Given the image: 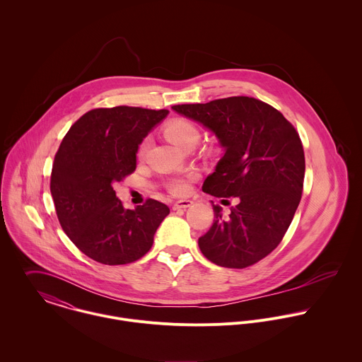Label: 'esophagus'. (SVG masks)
<instances>
[{
  "instance_id": "34e87169",
  "label": "esophagus",
  "mask_w": 362,
  "mask_h": 362,
  "mask_svg": "<svg viewBox=\"0 0 362 362\" xmlns=\"http://www.w3.org/2000/svg\"><path fill=\"white\" fill-rule=\"evenodd\" d=\"M191 205H192V201H187V199H184V201H177V202H174L173 209H174V210H178V209H187V207H189Z\"/></svg>"
}]
</instances>
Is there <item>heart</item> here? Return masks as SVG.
Returning <instances> with one entry per match:
<instances>
[{
	"instance_id": "heart-1",
	"label": "heart",
	"mask_w": 362,
	"mask_h": 362,
	"mask_svg": "<svg viewBox=\"0 0 362 362\" xmlns=\"http://www.w3.org/2000/svg\"><path fill=\"white\" fill-rule=\"evenodd\" d=\"M164 134L173 144H175L177 146H180L182 149L189 145H197L201 138V131L197 127V124H194L189 119H184V118H178V119L168 122V125L164 129ZM146 149H148V142L145 141L139 148V156L145 155ZM191 180H192V177L175 178L168 184V188L174 195H184L189 191Z\"/></svg>"
}]
</instances>
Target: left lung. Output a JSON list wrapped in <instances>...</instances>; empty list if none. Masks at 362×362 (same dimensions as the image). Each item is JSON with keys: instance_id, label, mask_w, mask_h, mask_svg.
I'll list each match as a JSON object with an SVG mask.
<instances>
[{"instance_id": "left-lung-1", "label": "left lung", "mask_w": 362, "mask_h": 362, "mask_svg": "<svg viewBox=\"0 0 362 362\" xmlns=\"http://www.w3.org/2000/svg\"><path fill=\"white\" fill-rule=\"evenodd\" d=\"M171 108L214 132L226 151L204 192L238 201L228 217L213 205V224L198 240L202 254L223 267L255 264L281 243L301 201L305 156L298 132L279 110L247 96Z\"/></svg>"}]
</instances>
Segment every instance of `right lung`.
Wrapping results in <instances>:
<instances>
[{
  "mask_svg": "<svg viewBox=\"0 0 362 362\" xmlns=\"http://www.w3.org/2000/svg\"><path fill=\"white\" fill-rule=\"evenodd\" d=\"M167 114L128 105L95 108L64 136L52 163L50 191L64 233L86 257L127 264L152 248L170 209L155 199L125 209L112 185L135 171L141 142Z\"/></svg>",
  "mask_w": 362,
  "mask_h": 362,
  "instance_id": "add662e5",
  "label": "right lung"
}]
</instances>
